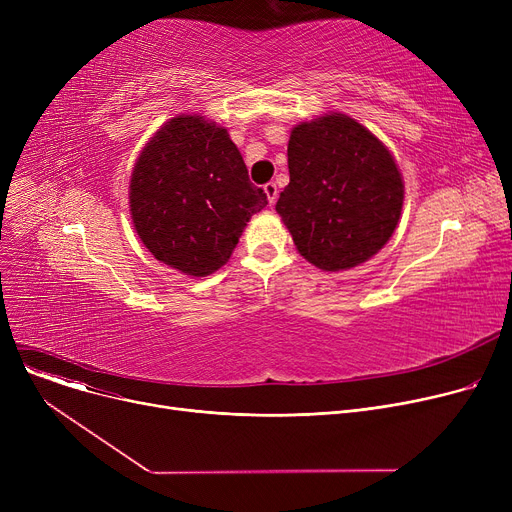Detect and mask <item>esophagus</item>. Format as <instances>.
<instances>
[{
	"label": "esophagus",
	"instance_id": "34e87169",
	"mask_svg": "<svg viewBox=\"0 0 512 512\" xmlns=\"http://www.w3.org/2000/svg\"><path fill=\"white\" fill-rule=\"evenodd\" d=\"M263 193H265L267 201H270V205H274L276 199H278V186H276V182H267L263 186Z\"/></svg>",
	"mask_w": 512,
	"mask_h": 512
}]
</instances>
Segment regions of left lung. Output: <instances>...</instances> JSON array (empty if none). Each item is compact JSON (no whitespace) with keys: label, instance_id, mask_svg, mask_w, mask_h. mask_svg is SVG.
Masks as SVG:
<instances>
[{"label":"left lung","instance_id":"obj_1","mask_svg":"<svg viewBox=\"0 0 512 512\" xmlns=\"http://www.w3.org/2000/svg\"><path fill=\"white\" fill-rule=\"evenodd\" d=\"M288 172L276 211L319 270H351L392 238L405 180L392 151L355 118L332 112L292 126Z\"/></svg>","mask_w":512,"mask_h":512}]
</instances>
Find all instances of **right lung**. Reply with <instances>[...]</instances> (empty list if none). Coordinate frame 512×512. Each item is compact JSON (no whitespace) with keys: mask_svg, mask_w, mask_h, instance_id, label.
I'll use <instances>...</instances> for the list:
<instances>
[{"mask_svg":"<svg viewBox=\"0 0 512 512\" xmlns=\"http://www.w3.org/2000/svg\"><path fill=\"white\" fill-rule=\"evenodd\" d=\"M128 205L134 230L157 261L205 278L226 265L267 197L251 184L224 126L199 114H178L134 161Z\"/></svg>","mask_w":512,"mask_h":512,"instance_id":"add662e5","label":"right lung"}]
</instances>
